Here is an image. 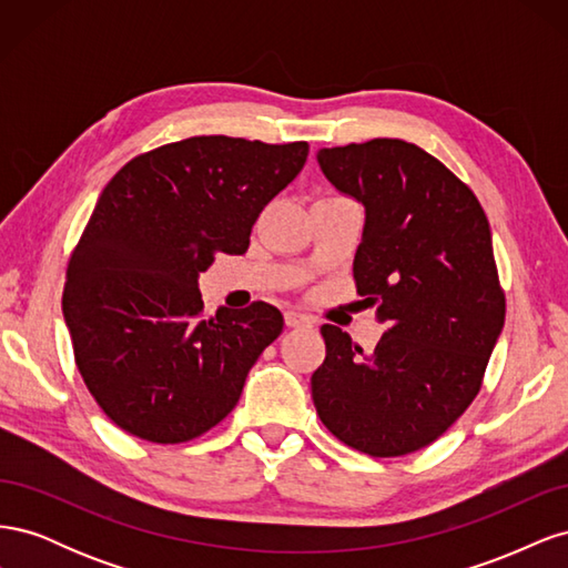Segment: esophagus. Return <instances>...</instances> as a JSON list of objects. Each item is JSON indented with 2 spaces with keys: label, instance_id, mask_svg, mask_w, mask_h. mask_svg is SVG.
<instances>
[{
  "label": "esophagus",
  "instance_id": "1",
  "mask_svg": "<svg viewBox=\"0 0 568 568\" xmlns=\"http://www.w3.org/2000/svg\"><path fill=\"white\" fill-rule=\"evenodd\" d=\"M284 317H286V324H288V326H311V324H313L311 320H307V317L301 315V313H296V311H288Z\"/></svg>",
  "mask_w": 568,
  "mask_h": 568
}]
</instances>
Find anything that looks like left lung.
<instances>
[{
  "label": "left lung",
  "instance_id": "left-lung-1",
  "mask_svg": "<svg viewBox=\"0 0 568 568\" xmlns=\"http://www.w3.org/2000/svg\"><path fill=\"white\" fill-rule=\"evenodd\" d=\"M322 173L365 205L353 277L386 332L372 355L334 324L313 400L369 457L426 448L478 395L505 324L488 217L471 189L403 140L322 149Z\"/></svg>",
  "mask_w": 568,
  "mask_h": 568
}]
</instances>
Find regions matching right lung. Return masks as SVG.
<instances>
[{
    "mask_svg": "<svg viewBox=\"0 0 568 568\" xmlns=\"http://www.w3.org/2000/svg\"><path fill=\"white\" fill-rule=\"evenodd\" d=\"M307 149L189 136L140 153L104 186L65 267L63 315L82 382L123 432L186 443L239 403L284 317L263 301L203 317L196 280L217 253H246Z\"/></svg>",
    "mask_w": 568,
    "mask_h": 568,
    "instance_id": "right-lung-1",
    "label": "right lung"
}]
</instances>
